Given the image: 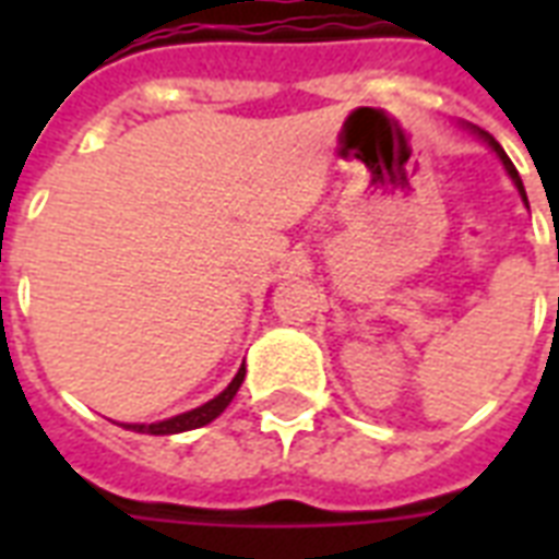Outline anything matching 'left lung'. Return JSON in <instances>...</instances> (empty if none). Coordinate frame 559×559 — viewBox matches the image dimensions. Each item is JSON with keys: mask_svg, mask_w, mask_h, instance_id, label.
Returning a JSON list of instances; mask_svg holds the SVG:
<instances>
[{"mask_svg": "<svg viewBox=\"0 0 559 559\" xmlns=\"http://www.w3.org/2000/svg\"><path fill=\"white\" fill-rule=\"evenodd\" d=\"M481 135H485V139H487V144H490V147H493V151H496V156H499V159L504 162V168H508V174H511V179H513V182H516V188H520V193H522V197H525V188H522V179H520V174H516V168H513V162L508 159V153L502 151V144L496 142V139H490V135H487V133H481ZM525 202H528V200H525Z\"/></svg>", "mask_w": 559, "mask_h": 559, "instance_id": "left-lung-1", "label": "left lung"}]
</instances>
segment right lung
Segmentation results:
<instances>
[{"label":"right lung","mask_w":559,"mask_h":559,"mask_svg":"<svg viewBox=\"0 0 559 559\" xmlns=\"http://www.w3.org/2000/svg\"><path fill=\"white\" fill-rule=\"evenodd\" d=\"M243 377H246V368H240V371L235 373V380L228 382V389L223 391V394H217L214 400H209L205 406L191 408V412H186V415L168 417V420H159V424H151V426L130 424L127 429H133V432H147V435H177V432H188V429H200V426L211 424V420H214V417H217L228 403H231V397H235L237 389H240Z\"/></svg>","instance_id":"add662e5"}]
</instances>
